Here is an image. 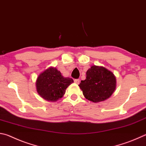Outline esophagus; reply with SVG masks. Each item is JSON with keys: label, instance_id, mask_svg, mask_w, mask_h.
Listing matches in <instances>:
<instances>
[{"label": "esophagus", "instance_id": "obj_1", "mask_svg": "<svg viewBox=\"0 0 146 146\" xmlns=\"http://www.w3.org/2000/svg\"><path fill=\"white\" fill-rule=\"evenodd\" d=\"M74 82H75V84H79V83H80V80H79V79H75V80H74Z\"/></svg>", "mask_w": 146, "mask_h": 146}]
</instances>
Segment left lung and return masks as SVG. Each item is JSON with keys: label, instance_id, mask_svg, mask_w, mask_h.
Instances as JSON below:
<instances>
[{"label": "left lung", "instance_id": "left-lung-1", "mask_svg": "<svg viewBox=\"0 0 146 146\" xmlns=\"http://www.w3.org/2000/svg\"><path fill=\"white\" fill-rule=\"evenodd\" d=\"M86 99L100 102L108 99L114 92L116 79L113 74L103 67L92 66L86 72V78L78 85Z\"/></svg>", "mask_w": 146, "mask_h": 146}]
</instances>
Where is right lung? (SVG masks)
Here are the masks:
<instances>
[{"instance_id": "right-lung-1", "label": "right lung", "mask_w": 146, "mask_h": 146, "mask_svg": "<svg viewBox=\"0 0 146 146\" xmlns=\"http://www.w3.org/2000/svg\"><path fill=\"white\" fill-rule=\"evenodd\" d=\"M73 82L71 78L62 76L55 68H50L37 78L36 89L40 96L50 102H55L64 96L66 89Z\"/></svg>"}]
</instances>
